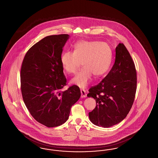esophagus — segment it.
<instances>
[{
    "label": "esophagus",
    "mask_w": 158,
    "mask_h": 158,
    "mask_svg": "<svg viewBox=\"0 0 158 158\" xmlns=\"http://www.w3.org/2000/svg\"><path fill=\"white\" fill-rule=\"evenodd\" d=\"M81 97L82 98H85L86 97V92L84 89H81Z\"/></svg>",
    "instance_id": "1"
}]
</instances>
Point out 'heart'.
Segmentation results:
<instances>
[{"label": "heart", "mask_w": 158, "mask_h": 158, "mask_svg": "<svg viewBox=\"0 0 158 158\" xmlns=\"http://www.w3.org/2000/svg\"><path fill=\"white\" fill-rule=\"evenodd\" d=\"M111 60L112 52L107 44L84 40L76 43L73 52H65L60 58L62 68L69 74L76 73L82 63L83 69L71 81L81 88L88 85L92 75L99 77L106 73Z\"/></svg>", "instance_id": "1"}]
</instances>
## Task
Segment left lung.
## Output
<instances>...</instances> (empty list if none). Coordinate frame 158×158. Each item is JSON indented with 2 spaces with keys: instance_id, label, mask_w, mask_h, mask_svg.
<instances>
[{
  "instance_id": "left-lung-1",
  "label": "left lung",
  "mask_w": 158,
  "mask_h": 158,
  "mask_svg": "<svg viewBox=\"0 0 158 158\" xmlns=\"http://www.w3.org/2000/svg\"><path fill=\"white\" fill-rule=\"evenodd\" d=\"M137 89L135 65L123 43L115 48V62L108 74L87 95L96 101L89 113L90 121L98 126L110 127L127 116L133 104Z\"/></svg>"
}]
</instances>
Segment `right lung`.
I'll use <instances>...</instances> for the list:
<instances>
[{"label":"right lung","instance_id":"add662e5","mask_svg":"<svg viewBox=\"0 0 158 158\" xmlns=\"http://www.w3.org/2000/svg\"><path fill=\"white\" fill-rule=\"evenodd\" d=\"M69 35L47 36L32 45L26 53L21 68L23 100L32 117L48 127L68 120L72 105L81 97L77 86L67 90L60 58Z\"/></svg>","mask_w":158,"mask_h":158}]
</instances>
